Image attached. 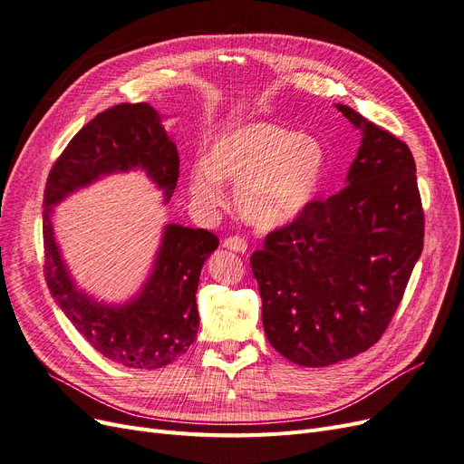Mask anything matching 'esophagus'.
I'll return each instance as SVG.
<instances>
[{"label": "esophagus", "mask_w": 464, "mask_h": 464, "mask_svg": "<svg viewBox=\"0 0 464 464\" xmlns=\"http://www.w3.org/2000/svg\"><path fill=\"white\" fill-rule=\"evenodd\" d=\"M223 246H226L227 250H235V252H246V248H248V245H246V241L243 237H238V235H231V237H227L226 241H223Z\"/></svg>", "instance_id": "1"}]
</instances>
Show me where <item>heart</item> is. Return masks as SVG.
<instances>
[{
    "label": "heart",
    "instance_id": "heart-1",
    "mask_svg": "<svg viewBox=\"0 0 464 464\" xmlns=\"http://www.w3.org/2000/svg\"><path fill=\"white\" fill-rule=\"evenodd\" d=\"M325 173L324 146L308 134L274 123L221 132L208 160L188 168V192L202 210L226 204L223 179L237 183V208L256 227H277L316 197Z\"/></svg>",
    "mask_w": 464,
    "mask_h": 464
}]
</instances>
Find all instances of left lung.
I'll return each mask as SVG.
<instances>
[{
	"label": "left lung",
	"instance_id": "1",
	"mask_svg": "<svg viewBox=\"0 0 464 464\" xmlns=\"http://www.w3.org/2000/svg\"><path fill=\"white\" fill-rule=\"evenodd\" d=\"M362 130L343 187L267 233L250 256L270 345L301 366H330L378 343L424 246L409 146L349 106Z\"/></svg>",
	"mask_w": 464,
	"mask_h": 464
}]
</instances>
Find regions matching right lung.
Here are the masks:
<instances>
[{"mask_svg":"<svg viewBox=\"0 0 464 464\" xmlns=\"http://www.w3.org/2000/svg\"><path fill=\"white\" fill-rule=\"evenodd\" d=\"M132 168H142L169 200L179 177L177 146L148 103H117L98 113L55 160L44 190V276L59 308L100 354L127 368L154 370L187 353L197 337L200 270L219 238L206 229L168 226L140 295L123 306H106L72 285L50 219L52 206L69 192Z\"/></svg>","mask_w":464,"mask_h":464,"instance_id":"1","label":"right lung"}]
</instances>
